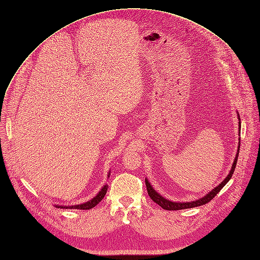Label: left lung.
I'll list each match as a JSON object with an SVG mask.
<instances>
[{
	"label": "left lung",
	"instance_id": "left-lung-1",
	"mask_svg": "<svg viewBox=\"0 0 260 260\" xmlns=\"http://www.w3.org/2000/svg\"><path fill=\"white\" fill-rule=\"evenodd\" d=\"M239 117V115H238ZM239 121H240V118H239ZM239 131H240V122H239ZM240 134V133H239ZM240 143V142H239ZM239 148H240V144L238 146V151H237V154H236V157H235V160H234V163L233 166H232V169H231V172L230 174L226 176V178L219 184L218 186H216L214 189H212L211 192L209 194H207L204 197L196 200V201H192V202H172V201H169L168 199L163 198L162 196H160L156 190L152 187V185L149 184V182L147 181V179H145V184H146V189H147V193H148V196L149 198H151L154 202H156L157 204H159V206L165 209V210H168V211H178V210H184V209H190V208H195V207H200V206H203V204L208 203L209 201H211L218 193L220 192L221 188L229 182V180L231 179V177L233 176L234 174V171H235V168H236V165H237V160H238V155H239Z\"/></svg>",
	"mask_w": 260,
	"mask_h": 260
}]
</instances>
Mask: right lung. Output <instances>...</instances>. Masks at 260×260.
Wrapping results in <instances>:
<instances>
[{"instance_id":"1","label":"right lung","mask_w":260,"mask_h":260,"mask_svg":"<svg viewBox=\"0 0 260 260\" xmlns=\"http://www.w3.org/2000/svg\"><path fill=\"white\" fill-rule=\"evenodd\" d=\"M107 188H108V185H104L102 187V189L99 192V194L93 197L91 200L87 201L86 203H83V204H78V206H72V207H58V208H62V209H77V210H89V209H92L94 208L97 204L104 198L106 192H107Z\"/></svg>"}]
</instances>
